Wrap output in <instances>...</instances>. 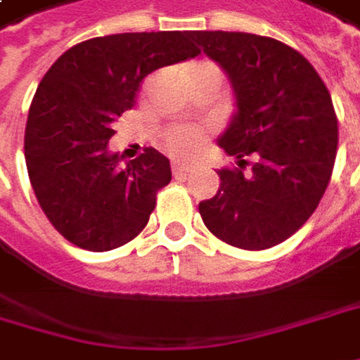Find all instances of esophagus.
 <instances>
[{
  "mask_svg": "<svg viewBox=\"0 0 360 360\" xmlns=\"http://www.w3.org/2000/svg\"><path fill=\"white\" fill-rule=\"evenodd\" d=\"M192 170H194V166L188 164V162H174V164H172V174H174V176H186V174Z\"/></svg>",
  "mask_w": 360,
  "mask_h": 360,
  "instance_id": "1",
  "label": "esophagus"
}]
</instances>
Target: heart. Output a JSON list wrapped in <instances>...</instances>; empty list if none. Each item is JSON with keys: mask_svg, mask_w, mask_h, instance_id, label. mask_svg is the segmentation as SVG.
<instances>
[{"mask_svg": "<svg viewBox=\"0 0 360 360\" xmlns=\"http://www.w3.org/2000/svg\"><path fill=\"white\" fill-rule=\"evenodd\" d=\"M200 143H202V134L198 129H172V131L164 135L166 150H170L174 153L194 152Z\"/></svg>", "mask_w": 360, "mask_h": 360, "instance_id": "obj_1", "label": "heart"}]
</instances>
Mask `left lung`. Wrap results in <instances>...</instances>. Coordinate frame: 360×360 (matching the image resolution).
<instances>
[{
    "label": "left lung",
    "mask_w": 360,
    "mask_h": 360,
    "mask_svg": "<svg viewBox=\"0 0 360 360\" xmlns=\"http://www.w3.org/2000/svg\"><path fill=\"white\" fill-rule=\"evenodd\" d=\"M190 36L223 66L237 97L219 146L239 168L219 170L221 188L198 205L200 217L233 247L269 249L312 217L330 182L338 146L330 93L314 66L279 40L245 32Z\"/></svg>",
    "instance_id": "left-lung-1"
}]
</instances>
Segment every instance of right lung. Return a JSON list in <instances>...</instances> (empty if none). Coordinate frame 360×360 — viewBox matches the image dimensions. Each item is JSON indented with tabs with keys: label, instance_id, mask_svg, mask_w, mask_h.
I'll return each instance as SVG.
<instances>
[{
	"label": "right lung",
	"instance_id": "obj_1",
	"mask_svg": "<svg viewBox=\"0 0 360 360\" xmlns=\"http://www.w3.org/2000/svg\"><path fill=\"white\" fill-rule=\"evenodd\" d=\"M198 54L186 32H135L84 40L50 66L30 105L24 153L38 205L66 241L111 251L148 225L170 162L146 148L121 168L107 152L113 121L150 72Z\"/></svg>",
	"mask_w": 360,
	"mask_h": 360
}]
</instances>
